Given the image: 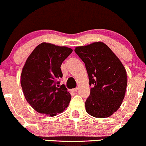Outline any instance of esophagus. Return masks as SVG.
<instances>
[{
    "instance_id": "obj_1",
    "label": "esophagus",
    "mask_w": 146,
    "mask_h": 146,
    "mask_svg": "<svg viewBox=\"0 0 146 146\" xmlns=\"http://www.w3.org/2000/svg\"><path fill=\"white\" fill-rule=\"evenodd\" d=\"M78 90V87H76V88H74V89H73V90H73V92H77V90Z\"/></svg>"
}]
</instances>
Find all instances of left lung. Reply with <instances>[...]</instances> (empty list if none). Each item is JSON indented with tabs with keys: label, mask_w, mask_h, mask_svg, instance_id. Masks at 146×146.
<instances>
[{
	"label": "left lung",
	"mask_w": 146,
	"mask_h": 146,
	"mask_svg": "<svg viewBox=\"0 0 146 146\" xmlns=\"http://www.w3.org/2000/svg\"><path fill=\"white\" fill-rule=\"evenodd\" d=\"M85 63L92 86L85 101L86 111L95 117L113 115L125 97L127 76L125 67L109 47L96 42L75 49Z\"/></svg>",
	"instance_id": "8db88e82"
}]
</instances>
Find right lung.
<instances>
[{
    "instance_id": "right-lung-1",
    "label": "right lung",
    "mask_w": 146,
    "mask_h": 146,
    "mask_svg": "<svg viewBox=\"0 0 146 146\" xmlns=\"http://www.w3.org/2000/svg\"><path fill=\"white\" fill-rule=\"evenodd\" d=\"M72 52L68 47L42 42L26 61L21 85L27 101L38 113L54 116L68 106L71 96L58 79L63 76L61 65Z\"/></svg>"
}]
</instances>
